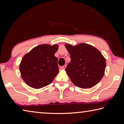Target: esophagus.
<instances>
[{"instance_id":"esophagus-1","label":"esophagus","mask_w":124,"mask_h":124,"mask_svg":"<svg viewBox=\"0 0 124 124\" xmlns=\"http://www.w3.org/2000/svg\"><path fill=\"white\" fill-rule=\"evenodd\" d=\"M66 65H65L61 67V69H62V70H65V69H66Z\"/></svg>"}]
</instances>
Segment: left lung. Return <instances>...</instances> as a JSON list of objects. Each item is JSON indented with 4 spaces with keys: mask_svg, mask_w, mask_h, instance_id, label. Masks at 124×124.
<instances>
[{
    "mask_svg": "<svg viewBox=\"0 0 124 124\" xmlns=\"http://www.w3.org/2000/svg\"><path fill=\"white\" fill-rule=\"evenodd\" d=\"M71 60L65 71L74 85L91 88L101 81L105 74L106 61L96 48L86 43L65 45Z\"/></svg>",
    "mask_w": 124,
    "mask_h": 124,
    "instance_id": "obj_1",
    "label": "left lung"
}]
</instances>
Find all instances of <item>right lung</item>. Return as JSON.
Masks as SVG:
<instances>
[{"instance_id":"1","label":"right lung","mask_w":124,"mask_h":124,"mask_svg":"<svg viewBox=\"0 0 124 124\" xmlns=\"http://www.w3.org/2000/svg\"><path fill=\"white\" fill-rule=\"evenodd\" d=\"M58 47V45H40L25 54L19 65V70L28 85L40 89L53 82L59 73L58 59L54 56Z\"/></svg>"}]
</instances>
